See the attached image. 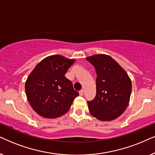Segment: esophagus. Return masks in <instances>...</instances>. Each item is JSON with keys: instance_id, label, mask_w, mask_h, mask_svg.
Returning a JSON list of instances; mask_svg holds the SVG:
<instances>
[{"instance_id": "34e87169", "label": "esophagus", "mask_w": 155, "mask_h": 155, "mask_svg": "<svg viewBox=\"0 0 155 155\" xmlns=\"http://www.w3.org/2000/svg\"><path fill=\"white\" fill-rule=\"evenodd\" d=\"M83 94H84V90H81L79 91V95L80 96H83Z\"/></svg>"}]
</instances>
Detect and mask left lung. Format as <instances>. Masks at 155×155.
<instances>
[{"label":"left lung","instance_id":"obj_1","mask_svg":"<svg viewBox=\"0 0 155 155\" xmlns=\"http://www.w3.org/2000/svg\"><path fill=\"white\" fill-rule=\"evenodd\" d=\"M96 72V95L87 101L91 115L101 121H110L122 115L130 102L132 82L125 69L107 54L86 57Z\"/></svg>","mask_w":155,"mask_h":155}]
</instances>
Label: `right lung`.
I'll return each mask as SVG.
<instances>
[{"label": "right lung", "mask_w": 155, "mask_h": 155, "mask_svg": "<svg viewBox=\"0 0 155 155\" xmlns=\"http://www.w3.org/2000/svg\"><path fill=\"white\" fill-rule=\"evenodd\" d=\"M75 62L61 55H51L35 67L26 80L25 94L33 110L46 118L64 115L79 93L74 91L66 72Z\"/></svg>", "instance_id": "add662e5"}]
</instances>
